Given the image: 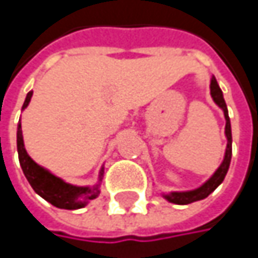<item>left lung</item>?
I'll list each match as a JSON object with an SVG mask.
<instances>
[{
  "label": "left lung",
  "mask_w": 258,
  "mask_h": 258,
  "mask_svg": "<svg viewBox=\"0 0 258 258\" xmlns=\"http://www.w3.org/2000/svg\"><path fill=\"white\" fill-rule=\"evenodd\" d=\"M211 94H212V98L214 101L223 109L224 112V116H226V136H227V149H226V157H224V161L223 164L218 167V170L214 173V176L208 180L206 183H203L200 188L197 189H192V191H186V192H172V194H167L166 199L172 203H176V205H188V203H192V202H197V200H202L205 197H208L223 180L227 175V170L230 167V160H232V128H230V119H229V113H227V106H226V101L223 98V92L217 83V79L212 78L211 80Z\"/></svg>",
  "instance_id": "left-lung-1"
}]
</instances>
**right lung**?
<instances>
[{
  "label": "right lung",
  "instance_id": "1",
  "mask_svg": "<svg viewBox=\"0 0 258 258\" xmlns=\"http://www.w3.org/2000/svg\"><path fill=\"white\" fill-rule=\"evenodd\" d=\"M31 97H32V91L28 92L22 109L28 106ZM18 154H19V163L24 170V175L31 183L32 189L53 206L59 209H80L88 203V200L98 197L100 194L98 185L94 188H88V186H75L66 183L62 179L53 176L52 173L40 167L37 163H34L31 157L26 154L21 124L18 125ZM101 179H103V170L100 172V180Z\"/></svg>",
  "mask_w": 258,
  "mask_h": 258
}]
</instances>
